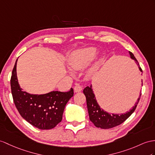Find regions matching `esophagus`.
<instances>
[{
	"label": "esophagus",
	"instance_id": "esophagus-1",
	"mask_svg": "<svg viewBox=\"0 0 155 155\" xmlns=\"http://www.w3.org/2000/svg\"><path fill=\"white\" fill-rule=\"evenodd\" d=\"M74 91L75 93H79V92H81V90H82V87L79 84H76L74 87Z\"/></svg>",
	"mask_w": 155,
	"mask_h": 155
}]
</instances>
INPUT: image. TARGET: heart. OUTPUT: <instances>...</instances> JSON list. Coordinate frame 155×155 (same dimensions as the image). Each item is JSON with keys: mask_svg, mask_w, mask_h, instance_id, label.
I'll return each mask as SVG.
<instances>
[{"mask_svg": "<svg viewBox=\"0 0 155 155\" xmlns=\"http://www.w3.org/2000/svg\"><path fill=\"white\" fill-rule=\"evenodd\" d=\"M97 51L95 48L89 47L75 51L70 56L68 62L74 70H81L87 66L91 60L95 58Z\"/></svg>", "mask_w": 155, "mask_h": 155, "instance_id": "obj_1", "label": "heart"}]
</instances>
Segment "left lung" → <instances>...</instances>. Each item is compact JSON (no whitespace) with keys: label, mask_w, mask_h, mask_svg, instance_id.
<instances>
[{"label":"left lung","mask_w":155,"mask_h":155,"mask_svg":"<svg viewBox=\"0 0 155 155\" xmlns=\"http://www.w3.org/2000/svg\"><path fill=\"white\" fill-rule=\"evenodd\" d=\"M130 54L131 58L135 60V63L139 66V70L142 72V69L139 66V64L137 62V59L135 58L132 52H130ZM141 85H143V80H141V81L139 82V85L141 86ZM84 93L86 97L87 107L88 109L89 119L96 127H100L101 129H110V128L119 126L124 121H126L132 114V113L135 111L141 95V93H140V95L138 98L137 101L135 103V106L131 110H130V112H127L126 114H111V113H108L101 108L99 105L97 103L95 95L93 92L91 85L89 87H86L84 89Z\"/></svg>","instance_id":"left-lung-1"}]
</instances>
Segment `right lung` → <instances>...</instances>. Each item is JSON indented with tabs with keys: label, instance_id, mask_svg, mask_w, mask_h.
Wrapping results in <instances>:
<instances>
[{
	"label": "right lung",
	"instance_id": "right-lung-1",
	"mask_svg": "<svg viewBox=\"0 0 155 155\" xmlns=\"http://www.w3.org/2000/svg\"><path fill=\"white\" fill-rule=\"evenodd\" d=\"M17 60L10 79L11 92L17 110L22 118L38 129L54 128L62 121L66 105L74 96L73 89L65 93L51 91L44 95H31L23 91L18 82Z\"/></svg>",
	"mask_w": 155,
	"mask_h": 155
}]
</instances>
